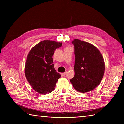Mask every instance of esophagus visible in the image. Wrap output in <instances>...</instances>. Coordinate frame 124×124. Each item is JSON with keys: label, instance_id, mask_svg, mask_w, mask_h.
I'll return each mask as SVG.
<instances>
[{"label": "esophagus", "instance_id": "1", "mask_svg": "<svg viewBox=\"0 0 124 124\" xmlns=\"http://www.w3.org/2000/svg\"><path fill=\"white\" fill-rule=\"evenodd\" d=\"M66 73H67V72H64V73H61V75L63 76H65V75L66 74Z\"/></svg>", "mask_w": 124, "mask_h": 124}]
</instances>
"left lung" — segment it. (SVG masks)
<instances>
[{"mask_svg":"<svg viewBox=\"0 0 124 124\" xmlns=\"http://www.w3.org/2000/svg\"><path fill=\"white\" fill-rule=\"evenodd\" d=\"M72 43L75 56V74L70 82L78 92H90L100 83L105 73L102 55L95 46L89 43L74 39Z\"/></svg>","mask_w":124,"mask_h":124,"instance_id":"1","label":"left lung"}]
</instances>
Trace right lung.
Here are the masks:
<instances>
[{"instance_id": "1", "label": "right lung", "mask_w": 124, "mask_h": 124, "mask_svg": "<svg viewBox=\"0 0 124 124\" xmlns=\"http://www.w3.org/2000/svg\"><path fill=\"white\" fill-rule=\"evenodd\" d=\"M62 43L44 40L36 44L29 52L24 73L32 88L39 94L50 93L55 88L61 75L56 72L53 63L55 50Z\"/></svg>"}]
</instances>
